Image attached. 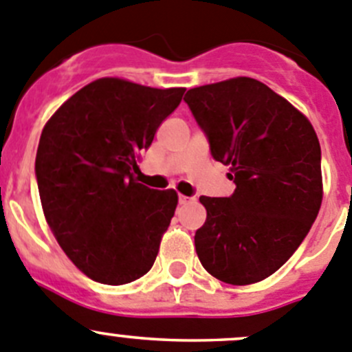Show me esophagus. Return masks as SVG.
<instances>
[{
	"mask_svg": "<svg viewBox=\"0 0 352 352\" xmlns=\"http://www.w3.org/2000/svg\"><path fill=\"white\" fill-rule=\"evenodd\" d=\"M191 201H195V198H189V196H184V195L179 196L180 205H187V203H191Z\"/></svg>",
	"mask_w": 352,
	"mask_h": 352,
	"instance_id": "1",
	"label": "esophagus"
}]
</instances>
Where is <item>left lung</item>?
<instances>
[{"mask_svg": "<svg viewBox=\"0 0 352 352\" xmlns=\"http://www.w3.org/2000/svg\"><path fill=\"white\" fill-rule=\"evenodd\" d=\"M184 100L236 184L231 198H199L206 208L195 236L199 262L229 285L265 280L294 255L320 212L316 131L287 98L254 78L191 88Z\"/></svg>", "mask_w": 352, "mask_h": 352, "instance_id": "left-lung-1", "label": "left lung"}]
</instances>
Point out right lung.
Returning <instances> with one entry per match:
<instances>
[{"mask_svg": "<svg viewBox=\"0 0 352 352\" xmlns=\"http://www.w3.org/2000/svg\"><path fill=\"white\" fill-rule=\"evenodd\" d=\"M184 91L100 78L43 126L36 153L43 213L69 261L97 283L135 281L156 261L179 196L149 189L133 173Z\"/></svg>", "mask_w": 352, "mask_h": 352, "instance_id": "obj_1", "label": "right lung"}]
</instances>
